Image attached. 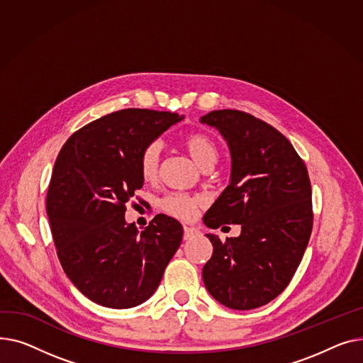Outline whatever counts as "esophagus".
Segmentation results:
<instances>
[{
    "mask_svg": "<svg viewBox=\"0 0 363 363\" xmlns=\"http://www.w3.org/2000/svg\"><path fill=\"white\" fill-rule=\"evenodd\" d=\"M198 234H199V231H198L196 228H194V227H184L183 238H184V240H189V239H191V238L198 236Z\"/></svg>",
    "mask_w": 363,
    "mask_h": 363,
    "instance_id": "esophagus-1",
    "label": "esophagus"
}]
</instances>
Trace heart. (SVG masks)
Returning <instances> with one entry per match:
<instances>
[{
	"instance_id": "1",
	"label": "heart",
	"mask_w": 363,
	"mask_h": 363,
	"mask_svg": "<svg viewBox=\"0 0 363 363\" xmlns=\"http://www.w3.org/2000/svg\"><path fill=\"white\" fill-rule=\"evenodd\" d=\"M183 146L190 158L201 168L212 167L218 158V147L216 142L212 140L211 136L202 132H195L184 136ZM160 158L161 149L157 143L146 146L142 151L139 158V169L145 182L157 180L160 172ZM201 199L198 196H190L186 194H172L162 201L161 208L168 216L186 221L195 217Z\"/></svg>"
}]
</instances>
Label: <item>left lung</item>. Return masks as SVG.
<instances>
[{
  "mask_svg": "<svg viewBox=\"0 0 363 363\" xmlns=\"http://www.w3.org/2000/svg\"><path fill=\"white\" fill-rule=\"evenodd\" d=\"M230 147V183L203 216L209 228L240 224L239 238L214 246L202 269L206 290L221 305L247 311L267 305L290 283L308 246L313 214L303 160L268 123L238 110L201 117Z\"/></svg>",
  "mask_w": 363,
  "mask_h": 363,
  "instance_id": "8db88e82",
  "label": "left lung"
}]
</instances>
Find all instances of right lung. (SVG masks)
I'll return each mask as SVG.
<instances>
[{
	"instance_id": "right-lung-1",
	"label": "right lung",
	"mask_w": 363,
	"mask_h": 363,
	"mask_svg": "<svg viewBox=\"0 0 363 363\" xmlns=\"http://www.w3.org/2000/svg\"><path fill=\"white\" fill-rule=\"evenodd\" d=\"M183 116L127 108L73 133L55 160L47 212L58 259L92 302L133 308L154 294L177 252L182 224L158 214L142 231L125 205L143 186L139 158Z\"/></svg>"
}]
</instances>
